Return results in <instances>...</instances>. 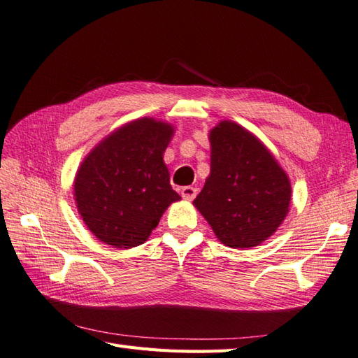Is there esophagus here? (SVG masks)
I'll list each match as a JSON object with an SVG mask.
<instances>
[{"mask_svg": "<svg viewBox=\"0 0 358 358\" xmlns=\"http://www.w3.org/2000/svg\"><path fill=\"white\" fill-rule=\"evenodd\" d=\"M196 195V187L192 186H186V187H181V196H183V200L186 201H192Z\"/></svg>", "mask_w": 358, "mask_h": 358, "instance_id": "34e87169", "label": "esophagus"}]
</instances>
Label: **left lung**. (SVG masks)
<instances>
[{
    "label": "left lung",
    "instance_id": "left-lung-1",
    "mask_svg": "<svg viewBox=\"0 0 358 358\" xmlns=\"http://www.w3.org/2000/svg\"><path fill=\"white\" fill-rule=\"evenodd\" d=\"M210 173L194 206L224 246L262 245L283 223L292 187L271 150L235 121L209 131Z\"/></svg>",
    "mask_w": 358,
    "mask_h": 358
}]
</instances>
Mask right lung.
Wrapping results in <instances>:
<instances>
[{
	"label": "right lung",
	"instance_id": "obj_1",
	"mask_svg": "<svg viewBox=\"0 0 358 358\" xmlns=\"http://www.w3.org/2000/svg\"><path fill=\"white\" fill-rule=\"evenodd\" d=\"M175 127L143 117L110 132L83 159L73 181L78 214L106 245H143L172 203L181 200L169 181L163 154Z\"/></svg>",
	"mask_w": 358,
	"mask_h": 358
}]
</instances>
